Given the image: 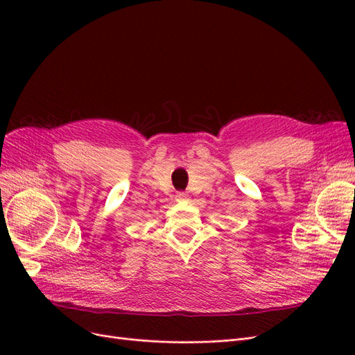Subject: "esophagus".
I'll list each match as a JSON object with an SVG mask.
<instances>
[{"label": "esophagus", "mask_w": 355, "mask_h": 355, "mask_svg": "<svg viewBox=\"0 0 355 355\" xmlns=\"http://www.w3.org/2000/svg\"><path fill=\"white\" fill-rule=\"evenodd\" d=\"M176 198H178V200H184V198H187V194H185V192H178Z\"/></svg>", "instance_id": "34e87169"}]
</instances>
